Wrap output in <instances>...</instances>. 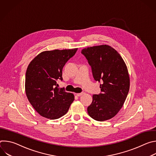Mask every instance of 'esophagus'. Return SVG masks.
Listing matches in <instances>:
<instances>
[{
	"mask_svg": "<svg viewBox=\"0 0 156 156\" xmlns=\"http://www.w3.org/2000/svg\"><path fill=\"white\" fill-rule=\"evenodd\" d=\"M84 94V93H76V96H82V95H83Z\"/></svg>",
	"mask_w": 156,
	"mask_h": 156,
	"instance_id": "obj_1",
	"label": "esophagus"
}]
</instances>
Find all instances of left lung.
I'll return each instance as SVG.
<instances>
[{
    "label": "left lung",
    "instance_id": "1",
    "mask_svg": "<svg viewBox=\"0 0 156 156\" xmlns=\"http://www.w3.org/2000/svg\"><path fill=\"white\" fill-rule=\"evenodd\" d=\"M91 66L101 93L93 96L87 113L94 120L103 122L113 118L122 107L129 89V77L122 57L112 47L101 45L81 51Z\"/></svg>",
    "mask_w": 156,
    "mask_h": 156
}]
</instances>
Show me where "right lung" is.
Listing matches in <instances>:
<instances>
[{"label":"right lung","mask_w":156,"mask_h":156,"mask_svg":"<svg viewBox=\"0 0 156 156\" xmlns=\"http://www.w3.org/2000/svg\"><path fill=\"white\" fill-rule=\"evenodd\" d=\"M73 49L44 51L29 64L25 77L28 99L41 116L57 119L67 113L74 95L59 88L57 80L62 81L65 64L76 53Z\"/></svg>","instance_id":"right-lung-1"}]
</instances>
